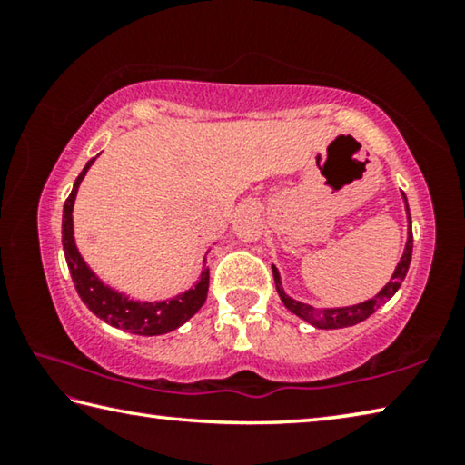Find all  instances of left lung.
Here are the masks:
<instances>
[{"label":"left lung","mask_w":465,"mask_h":465,"mask_svg":"<svg viewBox=\"0 0 465 465\" xmlns=\"http://www.w3.org/2000/svg\"><path fill=\"white\" fill-rule=\"evenodd\" d=\"M404 203H406V196H404ZM406 215H408V225H411L412 222H411V211H408V203H406ZM411 258H412V227H408V240H406L404 254H402V258H400V262L396 266V271H393L388 285H385L373 299H367V302L357 303V305H349V308L318 310V308H313V305L295 302V299H291L285 291H282L281 274L274 264H272V277H274V285H277V293L281 297V302L285 303V308L289 312H293L295 316H299L305 322H310L312 326L322 328V330H334V328H346V326L359 324V322L367 320L373 312H377V308H381L388 299H391L393 293L400 289V285H402V281L408 272V266H411Z\"/></svg>","instance_id":"1"}]
</instances>
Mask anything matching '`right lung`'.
Wrapping results in <instances>:
<instances>
[{
    "mask_svg": "<svg viewBox=\"0 0 465 465\" xmlns=\"http://www.w3.org/2000/svg\"><path fill=\"white\" fill-rule=\"evenodd\" d=\"M92 163L94 157L85 163L82 174L75 178L72 194L67 196L65 204H63V252H65L69 274L74 279L77 295L82 297V302L88 305L92 313H96L106 324L124 330V332L139 336H157L172 332V330L183 326L186 320H191L203 308L209 291V269L201 272V281L193 289H188L184 293L172 299H166V302H135V299H129L127 295L104 285L90 271V266L84 262L74 240V203L77 196V188H80L85 172L90 170Z\"/></svg>",
    "mask_w": 465,
    "mask_h": 465,
    "instance_id": "right-lung-1",
    "label": "right lung"
}]
</instances>
